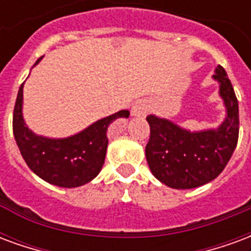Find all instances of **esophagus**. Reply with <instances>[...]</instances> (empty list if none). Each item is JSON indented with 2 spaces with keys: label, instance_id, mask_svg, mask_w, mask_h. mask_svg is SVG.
<instances>
[{
  "label": "esophagus",
  "instance_id": "34e87169",
  "mask_svg": "<svg viewBox=\"0 0 251 251\" xmlns=\"http://www.w3.org/2000/svg\"><path fill=\"white\" fill-rule=\"evenodd\" d=\"M133 115H137V117H141V115H145L148 113V104L145 102H138L133 106V110H131Z\"/></svg>",
  "mask_w": 251,
  "mask_h": 251
}]
</instances>
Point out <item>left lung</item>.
<instances>
[{
    "label": "left lung",
    "instance_id": "obj_1",
    "mask_svg": "<svg viewBox=\"0 0 251 251\" xmlns=\"http://www.w3.org/2000/svg\"><path fill=\"white\" fill-rule=\"evenodd\" d=\"M214 79L221 83V95L227 107L226 121L219 129L191 133L167 120L147 117L151 126L147 161L154 177L171 188H196L218 177L237 147L238 99L223 67H216Z\"/></svg>",
    "mask_w": 251,
    "mask_h": 251
}]
</instances>
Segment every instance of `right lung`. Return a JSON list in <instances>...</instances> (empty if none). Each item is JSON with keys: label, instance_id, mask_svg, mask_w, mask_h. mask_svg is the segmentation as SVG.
<instances>
[{"label": "right lung", "instance_id": "add662e5", "mask_svg": "<svg viewBox=\"0 0 251 251\" xmlns=\"http://www.w3.org/2000/svg\"><path fill=\"white\" fill-rule=\"evenodd\" d=\"M37 59L36 64L40 62ZM23 86H20L13 110V134L26 165L39 177L64 188H74L91 181L104 163L109 125L120 117H129L127 110L99 120L76 136L51 140L33 134L25 126L23 106Z\"/></svg>", "mask_w": 251, "mask_h": 251}]
</instances>
